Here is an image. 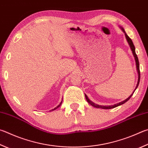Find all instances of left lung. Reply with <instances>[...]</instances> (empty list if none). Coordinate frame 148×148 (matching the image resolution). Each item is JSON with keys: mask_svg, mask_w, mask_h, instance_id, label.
Here are the masks:
<instances>
[{"mask_svg": "<svg viewBox=\"0 0 148 148\" xmlns=\"http://www.w3.org/2000/svg\"><path fill=\"white\" fill-rule=\"evenodd\" d=\"M122 30L123 31V32H124V33H125V37H126V39H127V42H128L129 45H130L131 49V50H132L133 53V55H134V57H135V61H136V69H137V71H138V79L137 85H136V88H135V90H134V92H135V90L136 89V88L138 87V84H139V82H140V73L139 61H138V57H137V55L136 54V52H135V46H134L133 42V41H132V40H131L130 37H129V36H127V35L125 34V31H124V29H123L122 28ZM134 92H133L132 95H131L130 96V97L127 98L126 99V100H125L124 101H121V102H120V103H116V104H115V105H113V106H100V105H97V104H96V103H93V102H92L91 101H90V100H89V99L88 98V97L87 96V95H85V98H86V100H87V102H88V103L90 104L91 106H93V107H96V108H101V109H110L114 108V107H118V106H120V105H122V104H123V103H125V102H126V101H127L129 100H130V99L131 98V96H133Z\"/></svg>", "mask_w": 148, "mask_h": 148, "instance_id": "1", "label": "left lung"}]
</instances>
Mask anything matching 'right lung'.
Here are the masks:
<instances>
[{
  "label": "right lung",
  "mask_w": 148,
  "mask_h": 148,
  "mask_svg": "<svg viewBox=\"0 0 148 148\" xmlns=\"http://www.w3.org/2000/svg\"><path fill=\"white\" fill-rule=\"evenodd\" d=\"M62 101H63V100H62ZM62 101H61V103H60V104H59V105H58V106L57 107H55V108H54V109H53L52 110H51V111H53V110H56V109H58L59 107H60V106H61V103H62Z\"/></svg>",
  "instance_id": "add662e5"
}]
</instances>
